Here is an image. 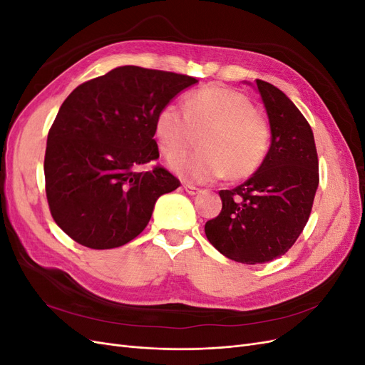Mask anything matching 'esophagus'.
Returning a JSON list of instances; mask_svg holds the SVG:
<instances>
[{
    "label": "esophagus",
    "instance_id": "1",
    "mask_svg": "<svg viewBox=\"0 0 365 365\" xmlns=\"http://www.w3.org/2000/svg\"><path fill=\"white\" fill-rule=\"evenodd\" d=\"M182 189L189 193V195H196V193H200L201 190L197 189V187H195V185H192V184H182Z\"/></svg>",
    "mask_w": 365,
    "mask_h": 365
}]
</instances>
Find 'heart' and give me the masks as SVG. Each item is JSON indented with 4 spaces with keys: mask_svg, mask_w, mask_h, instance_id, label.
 <instances>
[{
    "mask_svg": "<svg viewBox=\"0 0 365 365\" xmlns=\"http://www.w3.org/2000/svg\"><path fill=\"white\" fill-rule=\"evenodd\" d=\"M178 105H164L153 120V137L170 168L187 182L205 184L222 176L239 181L256 173L268 157L271 129L250 98L237 90L210 85L187 94ZM202 150L178 155L193 133ZM177 158L175 159L174 157Z\"/></svg>",
    "mask_w": 365,
    "mask_h": 365,
    "instance_id": "1",
    "label": "heart"
}]
</instances>
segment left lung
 <instances>
[{"label":"left lung","instance_id":"left-lung-1","mask_svg":"<svg viewBox=\"0 0 365 365\" xmlns=\"http://www.w3.org/2000/svg\"><path fill=\"white\" fill-rule=\"evenodd\" d=\"M272 141L262 168L233 190H220L222 210L205 236L225 257L257 264L277 259L302 235L319 182L311 125L277 86L256 79Z\"/></svg>","mask_w":365,"mask_h":365}]
</instances>
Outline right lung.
<instances>
[{"instance_id": "obj_1", "label": "right lung", "mask_w": 365, "mask_h": 365, "mask_svg": "<svg viewBox=\"0 0 365 365\" xmlns=\"http://www.w3.org/2000/svg\"><path fill=\"white\" fill-rule=\"evenodd\" d=\"M192 76L126 65L65 98L48 130L43 173L50 213L77 244L109 250L135 239L180 180L155 164L153 120Z\"/></svg>"}]
</instances>
